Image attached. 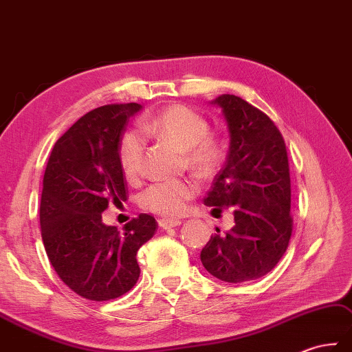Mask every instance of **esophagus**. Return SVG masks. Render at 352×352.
Returning <instances> with one entry per match:
<instances>
[{
	"instance_id": "1",
	"label": "esophagus",
	"mask_w": 352,
	"mask_h": 352,
	"mask_svg": "<svg viewBox=\"0 0 352 352\" xmlns=\"http://www.w3.org/2000/svg\"><path fill=\"white\" fill-rule=\"evenodd\" d=\"M158 224L161 229H171V228H177V226H181L182 221L177 220V218H160Z\"/></svg>"
}]
</instances>
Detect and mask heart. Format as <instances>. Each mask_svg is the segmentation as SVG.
<instances>
[{
    "label": "heart",
    "mask_w": 352,
    "mask_h": 352,
    "mask_svg": "<svg viewBox=\"0 0 352 352\" xmlns=\"http://www.w3.org/2000/svg\"><path fill=\"white\" fill-rule=\"evenodd\" d=\"M143 129L175 144L185 153L190 167L200 175H212L224 160L221 140L210 134L209 123L192 108L175 104L144 120ZM119 162L123 173L135 177L142 171L144 138L137 131H128L119 142ZM199 192V184L192 177L168 179L155 182L140 194V206L155 214L175 217L182 214L186 203Z\"/></svg>",
    "instance_id": "1"
}]
</instances>
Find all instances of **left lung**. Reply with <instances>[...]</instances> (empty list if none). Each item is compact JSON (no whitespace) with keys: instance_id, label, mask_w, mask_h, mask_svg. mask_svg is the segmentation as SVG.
Masks as SVG:
<instances>
[{"instance_id":"1","label":"left lung","mask_w":352,"mask_h":352,"mask_svg":"<svg viewBox=\"0 0 352 352\" xmlns=\"http://www.w3.org/2000/svg\"><path fill=\"white\" fill-rule=\"evenodd\" d=\"M230 132L228 161L205 197L214 210L233 208L235 226L217 229L200 261L228 283L261 278L276 267L292 235L291 176L283 135L259 108L235 95L218 96Z\"/></svg>"}]
</instances>
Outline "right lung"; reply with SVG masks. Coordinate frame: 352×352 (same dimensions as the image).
<instances>
[{
    "label": "right lung",
    "instance_id": "1",
    "mask_svg": "<svg viewBox=\"0 0 352 352\" xmlns=\"http://www.w3.org/2000/svg\"><path fill=\"white\" fill-rule=\"evenodd\" d=\"M137 102L110 104L84 114L61 135L46 164L41 232L58 277L82 298L108 301L140 277L137 252L158 223L140 214L123 232L102 223L108 203L126 200L119 142Z\"/></svg>",
    "mask_w": 352,
    "mask_h": 352
}]
</instances>
